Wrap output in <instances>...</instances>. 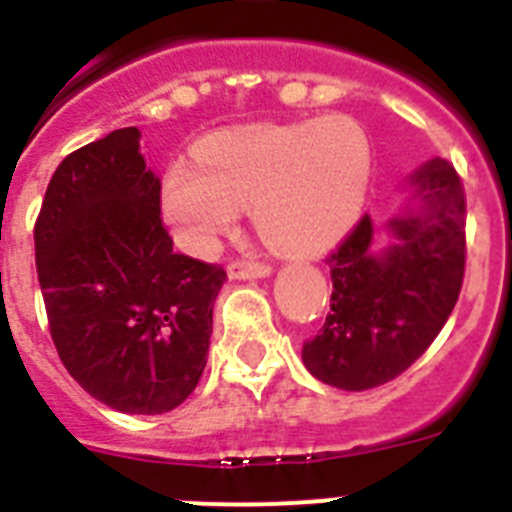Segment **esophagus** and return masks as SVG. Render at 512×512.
<instances>
[{
  "instance_id": "34e87169",
  "label": "esophagus",
  "mask_w": 512,
  "mask_h": 512,
  "mask_svg": "<svg viewBox=\"0 0 512 512\" xmlns=\"http://www.w3.org/2000/svg\"><path fill=\"white\" fill-rule=\"evenodd\" d=\"M271 274L269 264H259V261H233L228 264L230 279H264Z\"/></svg>"
}]
</instances>
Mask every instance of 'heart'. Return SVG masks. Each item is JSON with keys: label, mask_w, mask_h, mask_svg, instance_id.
Listing matches in <instances>:
<instances>
[{"label": "heart", "mask_w": 512, "mask_h": 512, "mask_svg": "<svg viewBox=\"0 0 512 512\" xmlns=\"http://www.w3.org/2000/svg\"><path fill=\"white\" fill-rule=\"evenodd\" d=\"M372 171V140L348 115L225 130L200 140L197 158L169 161L158 210L184 251L207 256L248 205L261 241L302 259L354 228Z\"/></svg>", "instance_id": "b5f03b06"}]
</instances>
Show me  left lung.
I'll use <instances>...</instances> for the list:
<instances>
[{"label": "left lung", "instance_id": "8db88e82", "mask_svg": "<svg viewBox=\"0 0 512 512\" xmlns=\"http://www.w3.org/2000/svg\"><path fill=\"white\" fill-rule=\"evenodd\" d=\"M464 212L454 166L431 158L405 184V205L384 225V246L372 217H361L328 256L330 312L302 346L312 377L338 390H372L425 354L459 300Z\"/></svg>", "mask_w": 512, "mask_h": 512}]
</instances>
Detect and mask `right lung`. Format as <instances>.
<instances>
[{
    "mask_svg": "<svg viewBox=\"0 0 512 512\" xmlns=\"http://www.w3.org/2000/svg\"><path fill=\"white\" fill-rule=\"evenodd\" d=\"M161 179L120 128L58 164L35 223L48 325L71 377L107 408L161 415L200 382L223 266L174 251Z\"/></svg>",
    "mask_w": 512,
    "mask_h": 512,
    "instance_id": "obj_1",
    "label": "right lung"
}]
</instances>
